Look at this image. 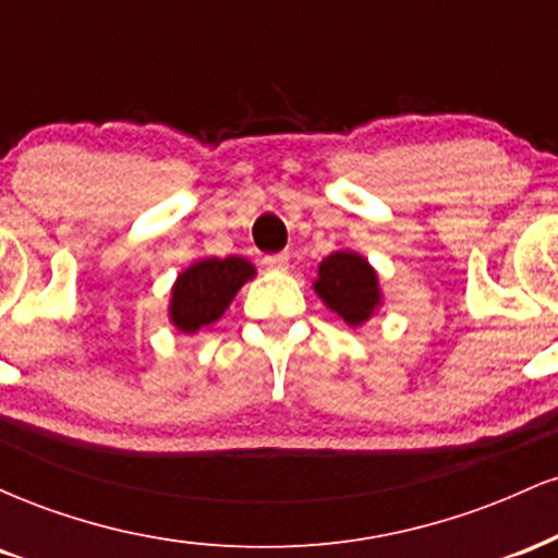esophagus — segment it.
<instances>
[{
	"label": "esophagus",
	"instance_id": "obj_1",
	"mask_svg": "<svg viewBox=\"0 0 558 558\" xmlns=\"http://www.w3.org/2000/svg\"><path fill=\"white\" fill-rule=\"evenodd\" d=\"M262 265H265L267 270H278V272H286L288 267H291V262H288V254H267V257L262 259Z\"/></svg>",
	"mask_w": 558,
	"mask_h": 558
}]
</instances>
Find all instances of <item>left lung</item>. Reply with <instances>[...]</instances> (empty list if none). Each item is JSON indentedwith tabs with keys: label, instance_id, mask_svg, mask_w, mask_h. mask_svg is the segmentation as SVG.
Returning <instances> with one entry per match:
<instances>
[{
	"label": "left lung",
	"instance_id": "1",
	"mask_svg": "<svg viewBox=\"0 0 558 558\" xmlns=\"http://www.w3.org/2000/svg\"><path fill=\"white\" fill-rule=\"evenodd\" d=\"M315 291L349 325H362L380 304L377 275L367 259L354 252H336L319 265Z\"/></svg>",
	"mask_w": 558,
	"mask_h": 558
}]
</instances>
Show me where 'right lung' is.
<instances>
[{"mask_svg":"<svg viewBox=\"0 0 558 558\" xmlns=\"http://www.w3.org/2000/svg\"><path fill=\"white\" fill-rule=\"evenodd\" d=\"M248 278H254V265L241 257L196 262L178 275V283L172 288V325L183 332H196L204 325H213Z\"/></svg>","mask_w":558,"mask_h":558,"instance_id":"right-lung-1","label":"right lung"}]
</instances>
